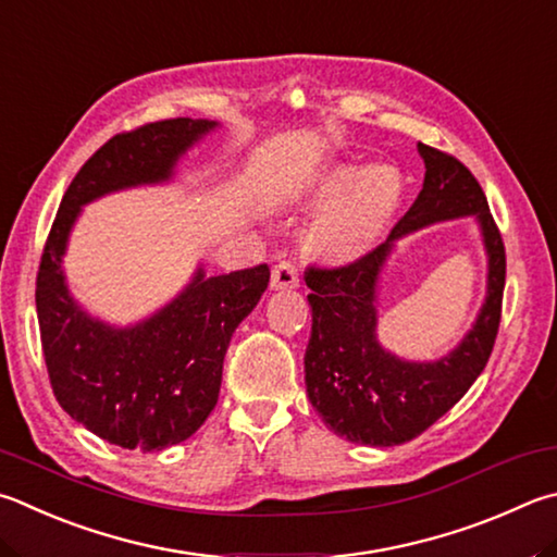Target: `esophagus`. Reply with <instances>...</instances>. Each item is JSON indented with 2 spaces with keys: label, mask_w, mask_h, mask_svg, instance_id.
Here are the masks:
<instances>
[{
  "label": "esophagus",
  "mask_w": 557,
  "mask_h": 557,
  "mask_svg": "<svg viewBox=\"0 0 557 557\" xmlns=\"http://www.w3.org/2000/svg\"><path fill=\"white\" fill-rule=\"evenodd\" d=\"M297 285H299V272L295 268V262L280 260L277 265L272 268V287L287 289V287H297Z\"/></svg>",
  "instance_id": "obj_1"
}]
</instances>
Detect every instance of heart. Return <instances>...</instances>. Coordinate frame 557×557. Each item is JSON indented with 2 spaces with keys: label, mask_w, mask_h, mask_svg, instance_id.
Returning <instances> with one entry per match:
<instances>
[{
  "label": "heart",
  "mask_w": 557,
  "mask_h": 557,
  "mask_svg": "<svg viewBox=\"0 0 557 557\" xmlns=\"http://www.w3.org/2000/svg\"><path fill=\"white\" fill-rule=\"evenodd\" d=\"M401 173L394 165L377 163L366 170L333 165L313 180L309 201L323 209L311 228V244L333 260L356 258L375 244L401 201Z\"/></svg>",
  "instance_id": "heart-1"
}]
</instances>
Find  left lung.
Instances as JSON below:
<instances>
[{
    "instance_id": "1",
    "label": "left lung",
    "mask_w": 557,
    "mask_h": 557,
    "mask_svg": "<svg viewBox=\"0 0 557 557\" xmlns=\"http://www.w3.org/2000/svg\"><path fill=\"white\" fill-rule=\"evenodd\" d=\"M426 165L417 201L389 238L341 268L309 265L311 338L307 394L326 426L362 446H399L450 411L487 366L502 321L507 252L480 182L458 158L419 144ZM478 215L488 248V297L461 346L433 363H409L376 343L374 289L393 240L438 220Z\"/></svg>"
}]
</instances>
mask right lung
Returning a JSON list of instances; mask_svg holds the SVG:
<instances>
[{"instance_id": "1", "label": "right lung", "mask_w": 557, "mask_h": 557, "mask_svg": "<svg viewBox=\"0 0 557 557\" xmlns=\"http://www.w3.org/2000/svg\"><path fill=\"white\" fill-rule=\"evenodd\" d=\"M216 121L165 119L109 138L70 182L40 256L36 311L50 387L95 436L128 450L187 441L216 407L231 336L270 282V268L236 270L189 285L128 329L92 319L70 297L60 270L79 209L109 191L156 185Z\"/></svg>"}]
</instances>
